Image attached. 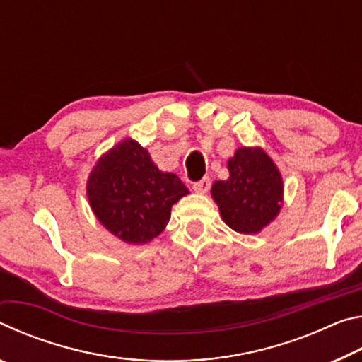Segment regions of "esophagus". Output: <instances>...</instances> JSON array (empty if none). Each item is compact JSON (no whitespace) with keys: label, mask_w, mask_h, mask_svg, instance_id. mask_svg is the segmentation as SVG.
<instances>
[{"label":"esophagus","mask_w":362,"mask_h":362,"mask_svg":"<svg viewBox=\"0 0 362 362\" xmlns=\"http://www.w3.org/2000/svg\"><path fill=\"white\" fill-rule=\"evenodd\" d=\"M211 188V180L209 177H204V179H201L199 182H194L193 183V192L198 193V194H204L209 192Z\"/></svg>","instance_id":"1"}]
</instances>
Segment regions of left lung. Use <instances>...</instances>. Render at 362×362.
Masks as SVG:
<instances>
[{
  "instance_id": "left-lung-1",
  "label": "left lung",
  "mask_w": 362,
  "mask_h": 362,
  "mask_svg": "<svg viewBox=\"0 0 362 362\" xmlns=\"http://www.w3.org/2000/svg\"><path fill=\"white\" fill-rule=\"evenodd\" d=\"M230 177L214 182L212 199L231 230L255 235L278 217L284 203L283 175L260 146H241L228 159Z\"/></svg>"
}]
</instances>
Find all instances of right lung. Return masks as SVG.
<instances>
[{
	"mask_svg": "<svg viewBox=\"0 0 362 362\" xmlns=\"http://www.w3.org/2000/svg\"><path fill=\"white\" fill-rule=\"evenodd\" d=\"M188 193L179 177L159 170L148 150L129 137L97 159L86 183L97 220L127 244L161 235L173 206Z\"/></svg>",
	"mask_w": 362,
	"mask_h": 362,
	"instance_id": "add662e5",
	"label": "right lung"
}]
</instances>
